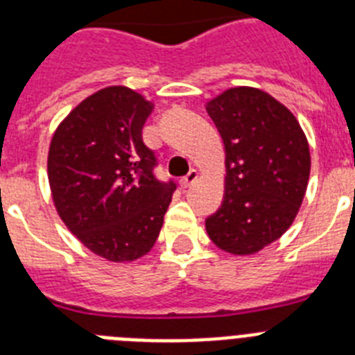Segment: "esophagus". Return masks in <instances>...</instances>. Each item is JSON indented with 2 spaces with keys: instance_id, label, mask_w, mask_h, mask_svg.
Masks as SVG:
<instances>
[{
  "instance_id": "esophagus-1",
  "label": "esophagus",
  "mask_w": 355,
  "mask_h": 355,
  "mask_svg": "<svg viewBox=\"0 0 355 355\" xmlns=\"http://www.w3.org/2000/svg\"><path fill=\"white\" fill-rule=\"evenodd\" d=\"M197 180H199V172H197L196 168H192V171L188 172V174L184 175V178H181L180 184H181V187H183V188H190L193 183H196Z\"/></svg>"
}]
</instances>
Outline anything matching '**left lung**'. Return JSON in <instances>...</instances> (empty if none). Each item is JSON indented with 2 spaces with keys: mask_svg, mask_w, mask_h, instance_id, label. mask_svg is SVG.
I'll return each instance as SVG.
<instances>
[{
  "mask_svg": "<svg viewBox=\"0 0 355 355\" xmlns=\"http://www.w3.org/2000/svg\"><path fill=\"white\" fill-rule=\"evenodd\" d=\"M206 112L225 147V190L206 231L234 256L259 252L283 236L306 196L311 155L290 110L254 87L213 97Z\"/></svg>",
  "mask_w": 355,
  "mask_h": 355,
  "instance_id": "1",
  "label": "left lung"
}]
</instances>
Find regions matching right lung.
<instances>
[{
	"mask_svg": "<svg viewBox=\"0 0 355 355\" xmlns=\"http://www.w3.org/2000/svg\"><path fill=\"white\" fill-rule=\"evenodd\" d=\"M153 106L128 87H106L72 110L49 144L53 205L106 261L130 263L153 249L175 190L156 180L155 153L142 140Z\"/></svg>",
	"mask_w": 355,
	"mask_h": 355,
	"instance_id": "obj_1",
	"label": "right lung"
}]
</instances>
